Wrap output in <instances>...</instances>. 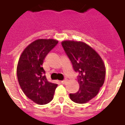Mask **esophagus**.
<instances>
[{"label":"esophagus","mask_w":125,"mask_h":125,"mask_svg":"<svg viewBox=\"0 0 125 125\" xmlns=\"http://www.w3.org/2000/svg\"><path fill=\"white\" fill-rule=\"evenodd\" d=\"M66 82H67V80H66L65 79V80H62V81L61 82V83H62V84H65Z\"/></svg>","instance_id":"esophagus-1"}]
</instances>
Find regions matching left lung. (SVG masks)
Wrapping results in <instances>:
<instances>
[{"label":"left lung","mask_w":125,"mask_h":125,"mask_svg":"<svg viewBox=\"0 0 125 125\" xmlns=\"http://www.w3.org/2000/svg\"><path fill=\"white\" fill-rule=\"evenodd\" d=\"M73 70L78 73L79 90L70 94V99L84 104L96 96L104 82L106 70L103 61L96 52L83 42L64 41L62 43Z\"/></svg>","instance_id":"8db88e82"}]
</instances>
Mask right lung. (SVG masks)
<instances>
[{
    "label": "right lung",
    "instance_id": "add662e5",
    "mask_svg": "<svg viewBox=\"0 0 125 125\" xmlns=\"http://www.w3.org/2000/svg\"><path fill=\"white\" fill-rule=\"evenodd\" d=\"M58 41L37 39L26 47L18 62L17 78L21 89L29 99L38 104H46L53 98L57 84L47 81L43 68L45 58Z\"/></svg>",
    "mask_w": 125,
    "mask_h": 125
}]
</instances>
